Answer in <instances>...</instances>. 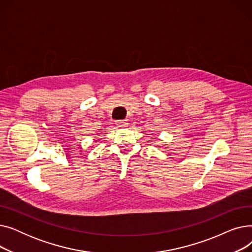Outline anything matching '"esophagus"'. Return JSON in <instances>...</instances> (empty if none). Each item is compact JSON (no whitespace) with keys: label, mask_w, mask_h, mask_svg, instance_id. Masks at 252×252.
<instances>
[{"label":"esophagus","mask_w":252,"mask_h":252,"mask_svg":"<svg viewBox=\"0 0 252 252\" xmlns=\"http://www.w3.org/2000/svg\"><path fill=\"white\" fill-rule=\"evenodd\" d=\"M127 125H128V123H127V121H126V119L125 121H117L116 122V126L119 127H126Z\"/></svg>","instance_id":"esophagus-1"}]
</instances>
